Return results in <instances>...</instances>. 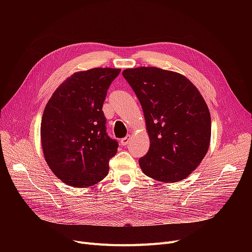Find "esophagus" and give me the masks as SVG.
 Instances as JSON below:
<instances>
[{"label": "esophagus", "instance_id": "1", "mask_svg": "<svg viewBox=\"0 0 252 252\" xmlns=\"http://www.w3.org/2000/svg\"><path fill=\"white\" fill-rule=\"evenodd\" d=\"M129 140H130V136L127 135L126 137H125L121 140V144L123 145V146H126V145L129 143Z\"/></svg>", "mask_w": 252, "mask_h": 252}]
</instances>
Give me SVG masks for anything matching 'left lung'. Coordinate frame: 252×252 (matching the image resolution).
Returning <instances> with one entry per match:
<instances>
[{"instance_id": "1", "label": "left lung", "mask_w": 252, "mask_h": 252, "mask_svg": "<svg viewBox=\"0 0 252 252\" xmlns=\"http://www.w3.org/2000/svg\"><path fill=\"white\" fill-rule=\"evenodd\" d=\"M146 119L150 148L141 157L143 173L157 181L187 178L205 156L211 119L199 91L185 76L157 67L123 72Z\"/></svg>"}]
</instances>
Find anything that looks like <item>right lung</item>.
I'll return each mask as SVG.
<instances>
[{
	"label": "right lung",
	"instance_id": "right-lung-1",
	"mask_svg": "<svg viewBox=\"0 0 252 252\" xmlns=\"http://www.w3.org/2000/svg\"><path fill=\"white\" fill-rule=\"evenodd\" d=\"M116 68H93L69 76L46 105L41 125L45 159L63 183L83 188L108 174L118 142L107 134L102 110Z\"/></svg>",
	"mask_w": 252,
	"mask_h": 252
}]
</instances>
